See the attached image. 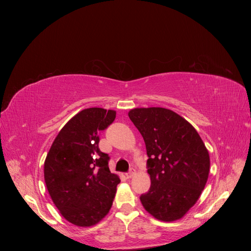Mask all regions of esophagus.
<instances>
[{"label": "esophagus", "instance_id": "34e87169", "mask_svg": "<svg viewBox=\"0 0 251 251\" xmlns=\"http://www.w3.org/2000/svg\"><path fill=\"white\" fill-rule=\"evenodd\" d=\"M134 175H135V172L132 170L131 172L126 173V178H127V179H130V178H132V177L134 176Z\"/></svg>", "mask_w": 251, "mask_h": 251}]
</instances>
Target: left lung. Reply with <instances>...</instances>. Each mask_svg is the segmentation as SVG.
Listing matches in <instances>:
<instances>
[{"label": "left lung", "instance_id": "8db88e82", "mask_svg": "<svg viewBox=\"0 0 251 251\" xmlns=\"http://www.w3.org/2000/svg\"><path fill=\"white\" fill-rule=\"evenodd\" d=\"M128 117L146 142L151 187L140 196L163 222L183 218L198 201L209 174V154L196 128L172 110L136 108Z\"/></svg>", "mask_w": 251, "mask_h": 251}]
</instances>
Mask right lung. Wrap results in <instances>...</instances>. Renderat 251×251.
I'll return each mask as SVG.
<instances>
[{
    "mask_svg": "<svg viewBox=\"0 0 251 251\" xmlns=\"http://www.w3.org/2000/svg\"><path fill=\"white\" fill-rule=\"evenodd\" d=\"M116 112L102 108L80 111L57 134L44 163V177L53 203L67 221L96 225L108 215L119 177L109 170V156L98 148L100 131Z\"/></svg>",
    "mask_w": 251,
    "mask_h": 251,
    "instance_id": "add662e5",
    "label": "right lung"
}]
</instances>
